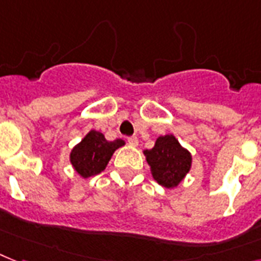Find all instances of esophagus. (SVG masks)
I'll use <instances>...</instances> for the list:
<instances>
[{
    "instance_id": "1",
    "label": "esophagus",
    "mask_w": 261,
    "mask_h": 261,
    "mask_svg": "<svg viewBox=\"0 0 261 261\" xmlns=\"http://www.w3.org/2000/svg\"><path fill=\"white\" fill-rule=\"evenodd\" d=\"M128 144L132 145V147H136L139 144V139L136 136H132V137H128Z\"/></svg>"
}]
</instances>
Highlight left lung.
Masks as SVG:
<instances>
[{
  "instance_id": "1",
  "label": "left lung",
  "mask_w": 261,
  "mask_h": 261,
  "mask_svg": "<svg viewBox=\"0 0 261 261\" xmlns=\"http://www.w3.org/2000/svg\"><path fill=\"white\" fill-rule=\"evenodd\" d=\"M153 179L165 188H175L192 166V155L173 135L159 136L151 149L144 151Z\"/></svg>"
}]
</instances>
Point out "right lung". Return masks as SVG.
I'll list each match as a JSON object with an SVG mask.
<instances>
[{
  "mask_svg": "<svg viewBox=\"0 0 261 261\" xmlns=\"http://www.w3.org/2000/svg\"><path fill=\"white\" fill-rule=\"evenodd\" d=\"M124 144L125 141L121 139L108 141L103 133L90 130L70 151V163L77 174L83 178H88L105 170L114 151Z\"/></svg>",
  "mask_w": 261,
  "mask_h": 261,
  "instance_id": "right-lung-1",
  "label": "right lung"
}]
</instances>
